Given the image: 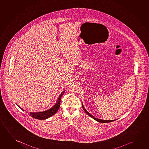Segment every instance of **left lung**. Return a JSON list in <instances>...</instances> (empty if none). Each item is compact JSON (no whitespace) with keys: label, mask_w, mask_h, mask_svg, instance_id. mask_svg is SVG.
Returning a JSON list of instances; mask_svg holds the SVG:
<instances>
[{"label":"left lung","mask_w":149,"mask_h":149,"mask_svg":"<svg viewBox=\"0 0 149 149\" xmlns=\"http://www.w3.org/2000/svg\"><path fill=\"white\" fill-rule=\"evenodd\" d=\"M82 106H83V109L85 110V112L87 113V115H88V116H89L90 117H91L92 118H93V119H94V120H95L99 122H101V123H108V122H111L115 121V120H101V119H97L96 118L93 117L92 115H91L90 113H89V112L87 111V110H86V109H85L84 107V106H83V104H82Z\"/></svg>","instance_id":"left-lung-1"}]
</instances>
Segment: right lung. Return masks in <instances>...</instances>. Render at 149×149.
Returning a JSON list of instances; mask_svg holds the SVG:
<instances>
[{"instance_id": "obj_1", "label": "right lung", "mask_w": 149, "mask_h": 149, "mask_svg": "<svg viewBox=\"0 0 149 149\" xmlns=\"http://www.w3.org/2000/svg\"><path fill=\"white\" fill-rule=\"evenodd\" d=\"M65 91L62 92L61 94L60 95L59 98L58 99L57 102L56 103L55 105L53 106V107L49 109L40 112H29L28 115L31 117H32L35 119H39V120H45L47 119L49 117H52L53 115H55L56 112H57L58 110L59 109L60 105V101L61 99V96L63 94ZM21 109L24 111L22 108L20 107Z\"/></svg>"}]
</instances>
